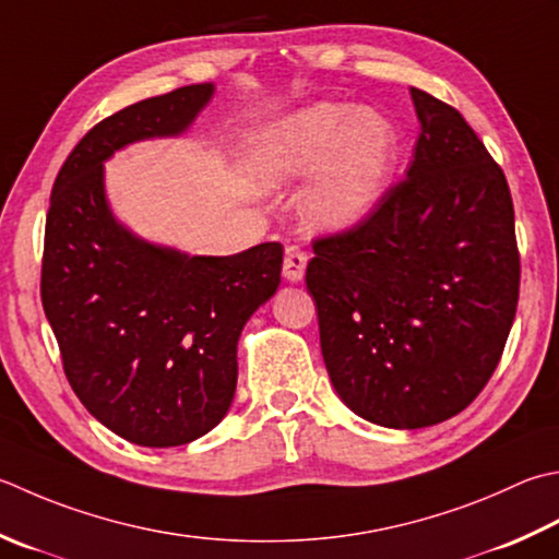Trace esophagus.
Returning <instances> with one entry per match:
<instances>
[{"mask_svg":"<svg viewBox=\"0 0 559 559\" xmlns=\"http://www.w3.org/2000/svg\"><path fill=\"white\" fill-rule=\"evenodd\" d=\"M305 266H308V254L300 247L290 245L286 249V259H283V276L288 283H298L305 276Z\"/></svg>","mask_w":559,"mask_h":559,"instance_id":"obj_1","label":"esophagus"}]
</instances>
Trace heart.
Instances as JSON below:
<instances>
[{"label":"heart","mask_w":559,"mask_h":559,"mask_svg":"<svg viewBox=\"0 0 559 559\" xmlns=\"http://www.w3.org/2000/svg\"><path fill=\"white\" fill-rule=\"evenodd\" d=\"M400 157L388 116L356 104L322 102L276 120L249 140L247 164L261 189L308 179L302 215L320 233L364 225L385 199Z\"/></svg>","instance_id":"obj_1"}]
</instances>
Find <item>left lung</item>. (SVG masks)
<instances>
[{
    "label": "left lung",
    "instance_id": "obj_1",
    "mask_svg": "<svg viewBox=\"0 0 559 559\" xmlns=\"http://www.w3.org/2000/svg\"><path fill=\"white\" fill-rule=\"evenodd\" d=\"M412 102L407 179L364 225L314 239L305 273L336 395L388 429L441 424L483 392L521 281L504 171L453 106L414 86Z\"/></svg>",
    "mask_w": 559,
    "mask_h": 559
}]
</instances>
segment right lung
<instances>
[{
	"label": "right lung",
	"instance_id": "1",
	"mask_svg": "<svg viewBox=\"0 0 559 559\" xmlns=\"http://www.w3.org/2000/svg\"><path fill=\"white\" fill-rule=\"evenodd\" d=\"M215 94L189 84L94 126L52 183L40 298L74 395L120 439H201L229 409L237 342L281 283L283 247L191 257L147 242L114 215L104 162L133 142L179 138Z\"/></svg>",
	"mask_w": 559,
	"mask_h": 559
}]
</instances>
